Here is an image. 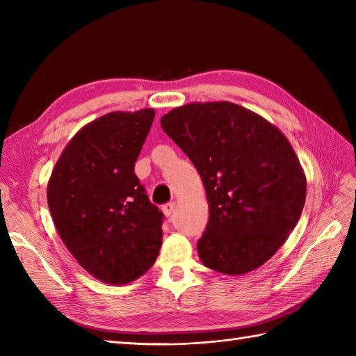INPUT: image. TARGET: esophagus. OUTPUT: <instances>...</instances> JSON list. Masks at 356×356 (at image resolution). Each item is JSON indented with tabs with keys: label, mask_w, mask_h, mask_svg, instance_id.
I'll list each match as a JSON object with an SVG mask.
<instances>
[{
	"label": "esophagus",
	"mask_w": 356,
	"mask_h": 356,
	"mask_svg": "<svg viewBox=\"0 0 356 356\" xmlns=\"http://www.w3.org/2000/svg\"><path fill=\"white\" fill-rule=\"evenodd\" d=\"M162 211H163L165 216H171V214L174 213V211H176V202L165 203V205L162 207Z\"/></svg>",
	"instance_id": "1"
}]
</instances>
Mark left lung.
Listing matches in <instances>:
<instances>
[{"mask_svg":"<svg viewBox=\"0 0 356 356\" xmlns=\"http://www.w3.org/2000/svg\"><path fill=\"white\" fill-rule=\"evenodd\" d=\"M199 171L209 220L197 241L207 268L240 275L261 266L295 228L306 177L283 133L231 102L188 104L161 119Z\"/></svg>","mask_w":356,"mask_h":356,"instance_id":"1","label":"left lung"}]
</instances>
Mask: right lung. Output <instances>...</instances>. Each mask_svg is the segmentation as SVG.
<instances>
[{
	"label": "right lung",
	"mask_w": 356,
	"mask_h": 356,
	"mask_svg": "<svg viewBox=\"0 0 356 356\" xmlns=\"http://www.w3.org/2000/svg\"><path fill=\"white\" fill-rule=\"evenodd\" d=\"M153 119L147 108L93 120L69 142L49 180V209L64 245L110 284L145 274L162 246L163 213L134 174Z\"/></svg>",
	"instance_id": "add662e5"
}]
</instances>
